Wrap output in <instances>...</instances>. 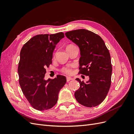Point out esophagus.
<instances>
[{
	"label": "esophagus",
	"instance_id": "1",
	"mask_svg": "<svg viewBox=\"0 0 134 134\" xmlns=\"http://www.w3.org/2000/svg\"><path fill=\"white\" fill-rule=\"evenodd\" d=\"M72 79V78H71V77H69V76L66 77V81H67V82H69L70 80H71Z\"/></svg>",
	"mask_w": 134,
	"mask_h": 134
}]
</instances>
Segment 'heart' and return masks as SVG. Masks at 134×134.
<instances>
[{"instance_id":"1","label":"heart","mask_w":134,"mask_h":134,"mask_svg":"<svg viewBox=\"0 0 134 134\" xmlns=\"http://www.w3.org/2000/svg\"><path fill=\"white\" fill-rule=\"evenodd\" d=\"M73 46H75L74 45H72V44H70V45H69L67 46L66 47V49L68 48H69L70 47H72ZM62 71L64 73H65L67 74H70L71 73V66L70 65H68L66 66H65L62 69Z\"/></svg>"}]
</instances>
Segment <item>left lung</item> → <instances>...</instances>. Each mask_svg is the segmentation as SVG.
<instances>
[{
    "label": "left lung",
    "instance_id": "8db88e82",
    "mask_svg": "<svg viewBox=\"0 0 134 134\" xmlns=\"http://www.w3.org/2000/svg\"><path fill=\"white\" fill-rule=\"evenodd\" d=\"M65 35L80 48L79 73L90 78L86 83L76 79L80 88L74 93L75 98L84 106H98L106 98L111 83L112 68L108 48L99 36L87 30H73Z\"/></svg>",
    "mask_w": 134,
    "mask_h": 134
}]
</instances>
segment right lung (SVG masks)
Returning <instances> with one entry per match:
<instances>
[{"instance_id":"1","label":"right lung","mask_w":134,"mask_h":134,"mask_svg":"<svg viewBox=\"0 0 134 134\" xmlns=\"http://www.w3.org/2000/svg\"><path fill=\"white\" fill-rule=\"evenodd\" d=\"M64 37L63 32L36 35L24 44L20 52L19 85L27 100L37 110L54 107L60 90L66 82V77L60 75L54 79H44L45 68L52 64L56 44Z\"/></svg>"}]
</instances>
